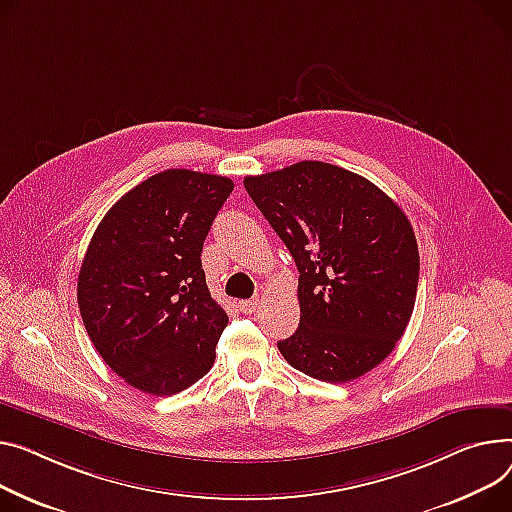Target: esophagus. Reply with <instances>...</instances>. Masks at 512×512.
I'll use <instances>...</instances> for the list:
<instances>
[{"mask_svg":"<svg viewBox=\"0 0 512 512\" xmlns=\"http://www.w3.org/2000/svg\"><path fill=\"white\" fill-rule=\"evenodd\" d=\"M238 306H241V311H243L245 315H251V313H255V311H257V306H259V298L241 300V302H238Z\"/></svg>","mask_w":512,"mask_h":512,"instance_id":"obj_1","label":"esophagus"}]
</instances>
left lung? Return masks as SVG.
<instances>
[{
	"mask_svg": "<svg viewBox=\"0 0 512 512\" xmlns=\"http://www.w3.org/2000/svg\"><path fill=\"white\" fill-rule=\"evenodd\" d=\"M243 183L300 271V325L278 342L286 362L325 383L381 364L418 292V243L401 208L368 179L319 160Z\"/></svg>",
	"mask_w": 512,
	"mask_h": 512,
	"instance_id": "8db88e82",
	"label": "left lung"
}]
</instances>
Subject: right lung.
<instances>
[{"label":"right lung","instance_id":"1","mask_svg":"<svg viewBox=\"0 0 512 512\" xmlns=\"http://www.w3.org/2000/svg\"><path fill=\"white\" fill-rule=\"evenodd\" d=\"M232 189L228 177L168 168L94 230L78 306L100 358L135 389L175 395L214 366L228 315L208 290L201 249Z\"/></svg>","mask_w":512,"mask_h":512}]
</instances>
